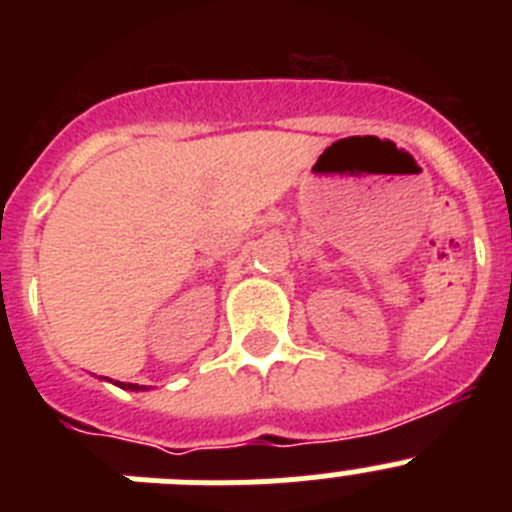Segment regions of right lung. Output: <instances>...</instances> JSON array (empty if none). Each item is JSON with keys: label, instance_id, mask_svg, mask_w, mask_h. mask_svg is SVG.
Returning <instances> with one entry per match:
<instances>
[{"label": "right lung", "instance_id": "1", "mask_svg": "<svg viewBox=\"0 0 512 512\" xmlns=\"http://www.w3.org/2000/svg\"><path fill=\"white\" fill-rule=\"evenodd\" d=\"M107 382H112V379H107ZM117 387H122V390H130V392H138V390H146L143 384H130V382H115Z\"/></svg>", "mask_w": 512, "mask_h": 512}]
</instances>
